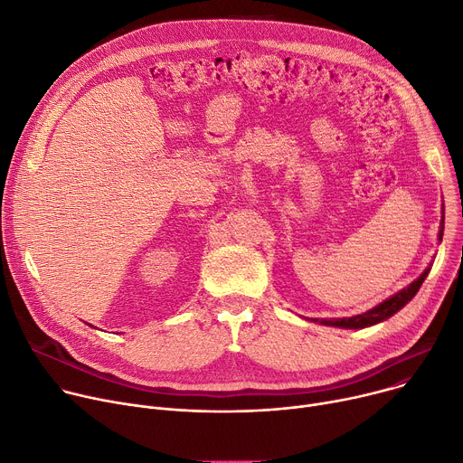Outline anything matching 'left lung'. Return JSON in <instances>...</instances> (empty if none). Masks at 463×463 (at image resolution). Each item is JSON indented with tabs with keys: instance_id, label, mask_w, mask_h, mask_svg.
Returning <instances> with one entry per match:
<instances>
[{
	"instance_id": "8db88e82",
	"label": "left lung",
	"mask_w": 463,
	"mask_h": 463,
	"mask_svg": "<svg viewBox=\"0 0 463 463\" xmlns=\"http://www.w3.org/2000/svg\"><path fill=\"white\" fill-rule=\"evenodd\" d=\"M443 230H445V207H443V216L439 222V233H438L439 242L443 241ZM430 269H431V263L424 269V273L417 280H413L407 288H403L398 293L385 298L383 303H379L377 307L366 310L364 314H357L351 317H338V319H319V325H327V327H340V329H366V327H372V325H377V323L389 319L417 295V291L420 289L422 282L426 280V277L430 273ZM312 321H317V319H312Z\"/></svg>"
}]
</instances>
